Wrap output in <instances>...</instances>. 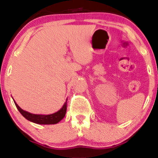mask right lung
Segmentation results:
<instances>
[{
	"label": "right lung",
	"instance_id": "right-lung-1",
	"mask_svg": "<svg viewBox=\"0 0 158 158\" xmlns=\"http://www.w3.org/2000/svg\"><path fill=\"white\" fill-rule=\"evenodd\" d=\"M13 99V98H12ZM14 100V99H13ZM67 101L68 98L66 99V101L63 105L62 108L58 111L52 114H31L30 112L23 110L17 102L14 100V102L17 106L19 111L20 112L21 115L28 120V121L33 122L34 123L40 124V125H53L56 124L58 122H60L65 116L66 110H67Z\"/></svg>",
	"mask_w": 158,
	"mask_h": 158
}]
</instances>
